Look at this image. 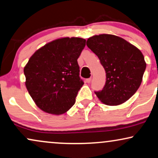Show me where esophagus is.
<instances>
[{"label": "esophagus", "instance_id": "1", "mask_svg": "<svg viewBox=\"0 0 158 158\" xmlns=\"http://www.w3.org/2000/svg\"><path fill=\"white\" fill-rule=\"evenodd\" d=\"M90 81H91V78H88V79H86V82L87 83H90Z\"/></svg>", "mask_w": 158, "mask_h": 158}]
</instances>
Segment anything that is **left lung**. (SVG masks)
<instances>
[{"label": "left lung", "instance_id": "8db88e82", "mask_svg": "<svg viewBox=\"0 0 158 158\" xmlns=\"http://www.w3.org/2000/svg\"><path fill=\"white\" fill-rule=\"evenodd\" d=\"M87 46L98 57L106 73L104 87L95 92L100 101L117 106L131 98L140 87L147 66L141 52L111 34L93 35L87 39Z\"/></svg>", "mask_w": 158, "mask_h": 158}]
</instances>
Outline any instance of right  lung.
Wrapping results in <instances>:
<instances>
[{"label": "right lung", "mask_w": 158, "mask_h": 158, "mask_svg": "<svg viewBox=\"0 0 158 158\" xmlns=\"http://www.w3.org/2000/svg\"><path fill=\"white\" fill-rule=\"evenodd\" d=\"M86 40L65 37L54 40L35 51L24 68L25 86L40 109L63 114L75 103L82 85L77 59Z\"/></svg>", "instance_id": "right-lung-1"}]
</instances>
